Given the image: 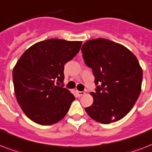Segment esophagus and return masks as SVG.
Returning <instances> with one entry per match:
<instances>
[{
	"label": "esophagus",
	"mask_w": 152,
	"mask_h": 152,
	"mask_svg": "<svg viewBox=\"0 0 152 152\" xmlns=\"http://www.w3.org/2000/svg\"><path fill=\"white\" fill-rule=\"evenodd\" d=\"M77 94H78L80 97H81V96L84 95L85 92H84V91H77Z\"/></svg>",
	"instance_id": "obj_1"
}]
</instances>
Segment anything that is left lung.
<instances>
[{
	"instance_id": "8db88e82",
	"label": "left lung",
	"mask_w": 152,
	"mask_h": 152,
	"mask_svg": "<svg viewBox=\"0 0 152 152\" xmlns=\"http://www.w3.org/2000/svg\"><path fill=\"white\" fill-rule=\"evenodd\" d=\"M87 66L98 83L91 92L92 105L85 108L94 120L109 124L123 119L132 109L141 91L143 71L137 57L123 45L97 38L81 48Z\"/></svg>"
}]
</instances>
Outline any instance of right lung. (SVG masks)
<instances>
[{
	"label": "right lung",
	"instance_id": "1",
	"mask_svg": "<svg viewBox=\"0 0 152 152\" xmlns=\"http://www.w3.org/2000/svg\"><path fill=\"white\" fill-rule=\"evenodd\" d=\"M82 42L50 39L29 48L12 72L16 99L29 119L48 126L62 119L75 97L63 83L64 65L79 52ZM56 83L55 84V83Z\"/></svg>",
	"mask_w": 152,
	"mask_h": 152
}]
</instances>
